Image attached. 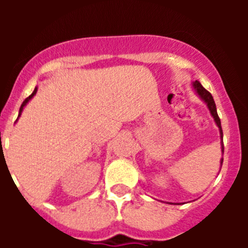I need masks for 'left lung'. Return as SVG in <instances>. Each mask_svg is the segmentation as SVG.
I'll return each mask as SVG.
<instances>
[{"label": "left lung", "mask_w": 248, "mask_h": 248, "mask_svg": "<svg viewBox=\"0 0 248 248\" xmlns=\"http://www.w3.org/2000/svg\"><path fill=\"white\" fill-rule=\"evenodd\" d=\"M192 87H194V89L196 91V93H198L199 97H200L201 99L206 103V105H207V108H209L210 113H211V115L214 117L216 125H217L218 129H220V135H221V139H222V128H221V120L217 115L216 104H215V100H214V98H212L211 93L206 91L199 80H195V82L192 83ZM221 148H222V153H223V143H221ZM222 161H223V159H221V166H222Z\"/></svg>", "instance_id": "1"}]
</instances>
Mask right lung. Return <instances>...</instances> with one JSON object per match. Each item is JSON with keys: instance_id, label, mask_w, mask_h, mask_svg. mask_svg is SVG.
I'll return each instance as SVG.
<instances>
[{"instance_id": "obj_1", "label": "right lung", "mask_w": 248, "mask_h": 248, "mask_svg": "<svg viewBox=\"0 0 248 248\" xmlns=\"http://www.w3.org/2000/svg\"><path fill=\"white\" fill-rule=\"evenodd\" d=\"M36 93H37V87H36V88H34L33 93L31 94V95H30V97H28V98H26V99H25V102L22 103V105H21V108H19V114H18V117H19V115H21L22 110H23V108H25V105H26V104H27V103H28V102H30V100H31V99H32V97H33V95H34V94H36Z\"/></svg>"}]
</instances>
